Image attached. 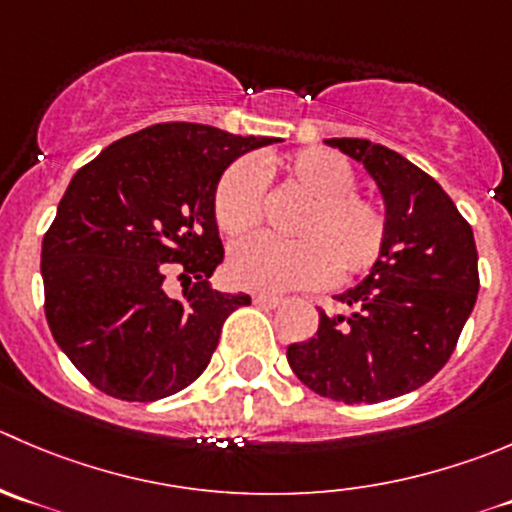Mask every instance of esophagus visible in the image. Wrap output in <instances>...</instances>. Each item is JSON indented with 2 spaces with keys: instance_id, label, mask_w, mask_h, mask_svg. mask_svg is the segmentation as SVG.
<instances>
[{
  "instance_id": "esophagus-1",
  "label": "esophagus",
  "mask_w": 512,
  "mask_h": 512,
  "mask_svg": "<svg viewBox=\"0 0 512 512\" xmlns=\"http://www.w3.org/2000/svg\"><path fill=\"white\" fill-rule=\"evenodd\" d=\"M252 302H255V305H262V307H280L282 297L267 295V292H257V295H252Z\"/></svg>"
}]
</instances>
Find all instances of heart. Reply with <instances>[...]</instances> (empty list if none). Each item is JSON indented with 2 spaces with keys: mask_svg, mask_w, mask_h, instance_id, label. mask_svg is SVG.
I'll use <instances>...</instances> for the list:
<instances>
[{
  "mask_svg": "<svg viewBox=\"0 0 512 512\" xmlns=\"http://www.w3.org/2000/svg\"><path fill=\"white\" fill-rule=\"evenodd\" d=\"M307 195L295 222L297 240L247 237L230 252L227 270L245 290L285 292L325 282L335 270L350 277L380 257L385 215L367 197L352 192L355 172L330 150H302L287 160H265ZM215 220L227 235H245L262 220V175L250 157L232 162L215 190Z\"/></svg>",
  "mask_w": 512,
  "mask_h": 512,
  "instance_id": "1",
  "label": "heart"
}]
</instances>
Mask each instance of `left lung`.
<instances>
[{
	"label": "left lung",
	"mask_w": 512,
	"mask_h": 512,
	"mask_svg": "<svg viewBox=\"0 0 512 512\" xmlns=\"http://www.w3.org/2000/svg\"><path fill=\"white\" fill-rule=\"evenodd\" d=\"M325 145L375 180L385 242L370 275L335 295L350 315L322 310L315 335L287 347V362L322 398L382 403L418 390L453 355L478 300L473 227L433 177L390 147L355 137Z\"/></svg>",
	"instance_id": "obj_1"
}]
</instances>
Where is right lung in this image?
<instances>
[{"mask_svg":"<svg viewBox=\"0 0 512 512\" xmlns=\"http://www.w3.org/2000/svg\"><path fill=\"white\" fill-rule=\"evenodd\" d=\"M275 142L210 124H152L72 177L42 242L44 312L94 388L155 403L210 365L222 322L250 305V295L207 282L225 257L217 182L237 157ZM167 261L181 262L182 298L166 295Z\"/></svg>","mask_w":512,"mask_h":512,"instance_id":"right-lung-1","label":"right lung"}]
</instances>
